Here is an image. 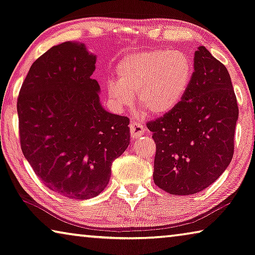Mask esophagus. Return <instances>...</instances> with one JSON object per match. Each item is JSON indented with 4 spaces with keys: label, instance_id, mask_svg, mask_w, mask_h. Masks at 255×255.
<instances>
[{
    "label": "esophagus",
    "instance_id": "1",
    "mask_svg": "<svg viewBox=\"0 0 255 255\" xmlns=\"http://www.w3.org/2000/svg\"><path fill=\"white\" fill-rule=\"evenodd\" d=\"M129 128H130V136L132 137V138H138V137L140 135H143L145 130H146L142 124L138 123V121H135V120L130 121Z\"/></svg>",
    "mask_w": 255,
    "mask_h": 255
}]
</instances>
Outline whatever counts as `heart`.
I'll use <instances>...</instances> for the list:
<instances>
[{
    "mask_svg": "<svg viewBox=\"0 0 255 255\" xmlns=\"http://www.w3.org/2000/svg\"><path fill=\"white\" fill-rule=\"evenodd\" d=\"M117 82L108 84V96L116 108L127 107L136 93L140 110L164 116L178 108L193 77L191 60L178 51L152 50L125 56L116 67Z\"/></svg>",
    "mask_w": 255,
    "mask_h": 255,
    "instance_id": "b5f03b06",
    "label": "heart"
}]
</instances>
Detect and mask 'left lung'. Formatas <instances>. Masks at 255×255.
<instances>
[{
	"mask_svg": "<svg viewBox=\"0 0 255 255\" xmlns=\"http://www.w3.org/2000/svg\"><path fill=\"white\" fill-rule=\"evenodd\" d=\"M238 106L229 72L200 46L189 88L178 108L146 124L156 145L154 183L172 195L203 191L234 154Z\"/></svg>",
	"mask_w": 255,
	"mask_h": 255,
	"instance_id": "obj_1",
	"label": "left lung"
}]
</instances>
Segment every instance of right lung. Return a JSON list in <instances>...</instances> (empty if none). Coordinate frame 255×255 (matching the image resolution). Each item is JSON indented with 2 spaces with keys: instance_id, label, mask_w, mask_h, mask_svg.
<instances>
[{
  "instance_id": "right-lung-1",
  "label": "right lung",
  "mask_w": 255,
  "mask_h": 255,
  "mask_svg": "<svg viewBox=\"0 0 255 255\" xmlns=\"http://www.w3.org/2000/svg\"><path fill=\"white\" fill-rule=\"evenodd\" d=\"M95 62L84 44L51 47L31 64L18 96L23 155L47 188L69 199L99 195L129 145V119L101 106Z\"/></svg>"
}]
</instances>
